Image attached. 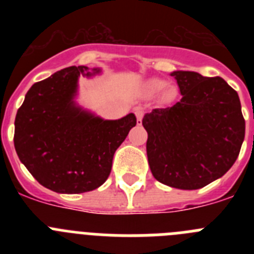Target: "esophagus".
I'll return each mask as SVG.
<instances>
[{
	"mask_svg": "<svg viewBox=\"0 0 254 254\" xmlns=\"http://www.w3.org/2000/svg\"><path fill=\"white\" fill-rule=\"evenodd\" d=\"M134 114H136V117H137V125L141 126V123H142L143 111L141 109V108H136V109H134Z\"/></svg>",
	"mask_w": 254,
	"mask_h": 254,
	"instance_id": "esophagus-1",
	"label": "esophagus"
}]
</instances>
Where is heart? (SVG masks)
<instances>
[{
	"label": "heart",
	"instance_id": "b5f03b06",
	"mask_svg": "<svg viewBox=\"0 0 254 254\" xmlns=\"http://www.w3.org/2000/svg\"><path fill=\"white\" fill-rule=\"evenodd\" d=\"M149 86L152 91L159 93V91H163L167 87V82L163 81V80H159V78H154V80L149 82Z\"/></svg>",
	"mask_w": 254,
	"mask_h": 254
}]
</instances>
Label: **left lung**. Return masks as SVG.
Returning <instances> with one entry per match:
<instances>
[{"label": "left lung", "instance_id": "left-lung-1", "mask_svg": "<svg viewBox=\"0 0 254 254\" xmlns=\"http://www.w3.org/2000/svg\"><path fill=\"white\" fill-rule=\"evenodd\" d=\"M182 99L143 116L146 152L156 181L198 190L233 167L246 133L237 91L221 77L174 71Z\"/></svg>", "mask_w": 254, "mask_h": 254}]
</instances>
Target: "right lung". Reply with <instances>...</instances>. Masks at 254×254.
Returning <instances> with one entry per match:
<instances>
[{
	"mask_svg": "<svg viewBox=\"0 0 254 254\" xmlns=\"http://www.w3.org/2000/svg\"><path fill=\"white\" fill-rule=\"evenodd\" d=\"M100 68L71 66L35 82L15 118L13 143L20 161L43 187L84 193L111 174L114 152L136 126V116L103 120L76 103L78 77Z\"/></svg>",
	"mask_w": 254,
	"mask_h": 254,
	"instance_id": "obj_1",
	"label": "right lung"
}]
</instances>
